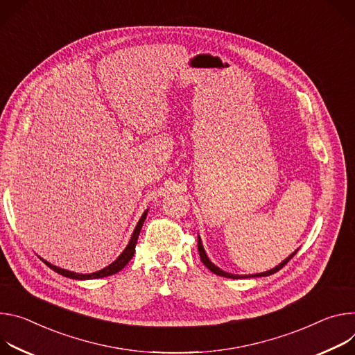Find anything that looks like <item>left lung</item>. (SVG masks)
<instances>
[{"label":"left lung","mask_w":355,"mask_h":355,"mask_svg":"<svg viewBox=\"0 0 355 355\" xmlns=\"http://www.w3.org/2000/svg\"><path fill=\"white\" fill-rule=\"evenodd\" d=\"M198 250H199V254H200V259H202V262L213 272V273H216V275H220V277H224V278H232V279H239V278H248V275L247 277H243V275H232V273H227V272H224V270H221L220 268H217L214 263H211V261L207 258V255H206V252H205V248H203V245H202V241H200V237H198ZM297 251H295L292 255H289L284 262H281L278 266H275L273 269H270V270H268V272H262V273H255V275H250V278H255V277H269V275H272V273H275V272H278L279 269H282L293 257H295V254H296Z\"/></svg>","instance_id":"obj_1"}]
</instances>
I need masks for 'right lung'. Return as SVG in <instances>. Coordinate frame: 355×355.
<instances>
[{
	"label": "right lung",
	"instance_id": "1",
	"mask_svg": "<svg viewBox=\"0 0 355 355\" xmlns=\"http://www.w3.org/2000/svg\"><path fill=\"white\" fill-rule=\"evenodd\" d=\"M146 214H148V210H146V211L142 214V217L139 218V221H138V224H137V227H135V230H134L132 237H131V240H130V244L127 245V248L124 250V252H123L120 257H118L111 265H108L107 268H104V269H101V270H98V272L89 273V275H87V273H86V275L74 273V272H70V270L58 268V266H55V265H52V263L44 261V259H42V261H44L51 269H53L55 272L63 275V277H66V278H71V279H97V278L110 277V275H114V273H116V272H120V270L132 259L134 252H135V245H137V241H138V235H139V231H141V228H142V224H144V221H145V218H146Z\"/></svg>",
	"mask_w": 355,
	"mask_h": 355
}]
</instances>
